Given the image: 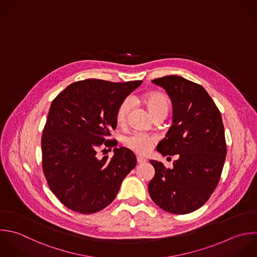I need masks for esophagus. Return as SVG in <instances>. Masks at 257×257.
Returning <instances> with one entry per match:
<instances>
[{"label":"esophagus","instance_id":"obj_1","mask_svg":"<svg viewBox=\"0 0 257 257\" xmlns=\"http://www.w3.org/2000/svg\"><path fill=\"white\" fill-rule=\"evenodd\" d=\"M137 162L139 164H142V163H146L147 160L145 158H143V157H137Z\"/></svg>","mask_w":257,"mask_h":257}]
</instances>
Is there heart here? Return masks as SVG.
Returning <instances> with one entry per match:
<instances>
[{
    "instance_id": "1",
    "label": "heart",
    "mask_w": 257,
    "mask_h": 257,
    "mask_svg": "<svg viewBox=\"0 0 257 257\" xmlns=\"http://www.w3.org/2000/svg\"><path fill=\"white\" fill-rule=\"evenodd\" d=\"M142 101L147 105L153 116L166 114L170 109V98L167 94L160 91L147 92L142 96ZM132 107L130 98L123 99L116 109V121L118 124H123L126 121L127 114ZM157 142V137L143 132H134L126 136L123 140L124 145L139 155H147L151 152Z\"/></svg>"
}]
</instances>
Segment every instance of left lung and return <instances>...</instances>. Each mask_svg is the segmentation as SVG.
Returning <instances> with one entry per match:
<instances>
[{
    "label": "left lung",
    "mask_w": 257,
    "mask_h": 257,
    "mask_svg": "<svg viewBox=\"0 0 257 257\" xmlns=\"http://www.w3.org/2000/svg\"><path fill=\"white\" fill-rule=\"evenodd\" d=\"M152 81L173 103V124L157 151L179 158L173 169L150 161L156 173L149 193L163 210L188 214L208 201L220 180L227 153L221 113L200 84L176 75Z\"/></svg>",
    "instance_id": "left-lung-1"
}]
</instances>
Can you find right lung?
<instances>
[{
	"label": "right lung",
	"instance_id": "right-lung-1",
	"mask_svg": "<svg viewBox=\"0 0 257 257\" xmlns=\"http://www.w3.org/2000/svg\"><path fill=\"white\" fill-rule=\"evenodd\" d=\"M143 81L85 79L68 85L52 101L43 130L42 168L49 188L67 208L92 214L108 206L136 167L135 154L115 148L113 157H96L115 130L116 109Z\"/></svg>",
	"mask_w": 257,
	"mask_h": 257
}]
</instances>
